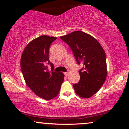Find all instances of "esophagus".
<instances>
[{
    "instance_id": "34e87169",
    "label": "esophagus",
    "mask_w": 129,
    "mask_h": 129,
    "mask_svg": "<svg viewBox=\"0 0 129 129\" xmlns=\"http://www.w3.org/2000/svg\"><path fill=\"white\" fill-rule=\"evenodd\" d=\"M64 75H65V76H68L69 75V72H64Z\"/></svg>"
}]
</instances>
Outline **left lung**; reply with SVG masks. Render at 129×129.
<instances>
[{"instance_id": "8db88e82", "label": "left lung", "mask_w": 129, "mask_h": 129, "mask_svg": "<svg viewBox=\"0 0 129 129\" xmlns=\"http://www.w3.org/2000/svg\"><path fill=\"white\" fill-rule=\"evenodd\" d=\"M73 51L78 64H83L79 71L80 80L73 84L79 96L88 99L99 90L107 76L105 50L98 40L87 33L75 31L60 37Z\"/></svg>"}]
</instances>
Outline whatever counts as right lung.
Wrapping results in <instances>:
<instances>
[{
    "label": "right lung",
    "mask_w": 129,
    "mask_h": 129,
    "mask_svg": "<svg viewBox=\"0 0 129 129\" xmlns=\"http://www.w3.org/2000/svg\"><path fill=\"white\" fill-rule=\"evenodd\" d=\"M57 38L43 35L27 44L22 53L20 67L27 86L37 96L50 100L59 94L64 80L61 72H49L47 64L53 68L49 59V47Z\"/></svg>",
    "instance_id": "right-lung-1"
}]
</instances>
